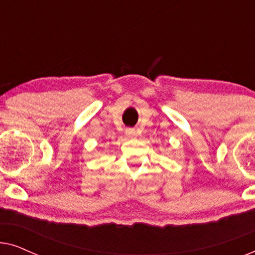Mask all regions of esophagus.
<instances>
[{
	"mask_svg": "<svg viewBox=\"0 0 255 255\" xmlns=\"http://www.w3.org/2000/svg\"><path fill=\"white\" fill-rule=\"evenodd\" d=\"M125 133H127V135L128 137H130V138H133V137H135V130H133V128H127V131H125Z\"/></svg>",
	"mask_w": 255,
	"mask_h": 255,
	"instance_id": "1",
	"label": "esophagus"
}]
</instances>
